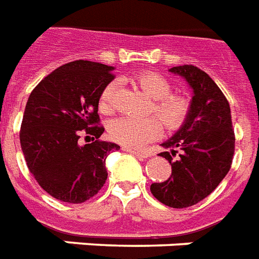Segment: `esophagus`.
Wrapping results in <instances>:
<instances>
[{
    "label": "esophagus",
    "instance_id": "34e87169",
    "mask_svg": "<svg viewBox=\"0 0 259 259\" xmlns=\"http://www.w3.org/2000/svg\"><path fill=\"white\" fill-rule=\"evenodd\" d=\"M123 151H126V152H129V154L135 155V156H137V158H141V159H144V158H147V156H148V155L145 154V152H141V151H139V149L126 148V147H124Z\"/></svg>",
    "mask_w": 259,
    "mask_h": 259
}]
</instances>
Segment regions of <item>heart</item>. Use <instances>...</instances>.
<instances>
[{
    "label": "heart",
    "mask_w": 259,
    "mask_h": 259,
    "mask_svg": "<svg viewBox=\"0 0 259 259\" xmlns=\"http://www.w3.org/2000/svg\"><path fill=\"white\" fill-rule=\"evenodd\" d=\"M133 82L152 100L149 114L156 115L166 129L176 130L183 126L189 114V101L180 93H170L171 83L167 78L158 72L145 71L136 75ZM115 93L116 82H110L103 89L99 99V110L101 114L110 115L114 112ZM158 120L155 116H148L144 119L118 118L108 126V135L115 143L127 148H141L162 135V124Z\"/></svg>",
    "instance_id": "1"
}]
</instances>
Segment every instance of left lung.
I'll return each mask as SVG.
<instances>
[{"mask_svg": "<svg viewBox=\"0 0 259 259\" xmlns=\"http://www.w3.org/2000/svg\"><path fill=\"white\" fill-rule=\"evenodd\" d=\"M168 71L183 76L193 96L183 126L162 144L170 149L160 156L171 164V176L152 184L151 192L168 207L184 208L207 198L227 176L235 152V133L227 97L204 71L192 64Z\"/></svg>", "mask_w": 259, "mask_h": 259, "instance_id": "left-lung-1", "label": "left lung"}]
</instances>
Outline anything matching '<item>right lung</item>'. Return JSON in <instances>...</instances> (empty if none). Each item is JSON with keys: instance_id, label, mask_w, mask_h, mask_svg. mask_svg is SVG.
<instances>
[{"instance_id": "right-lung-1", "label": "right lung", "mask_w": 259, "mask_h": 259, "mask_svg": "<svg viewBox=\"0 0 259 259\" xmlns=\"http://www.w3.org/2000/svg\"><path fill=\"white\" fill-rule=\"evenodd\" d=\"M114 67L75 60L45 76L31 92L20 127L30 173L44 191L67 203L93 198L107 180L105 159L119 145L100 141L99 99ZM94 141L81 146L79 139Z\"/></svg>"}]
</instances>
